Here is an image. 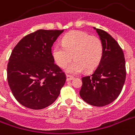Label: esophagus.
Instances as JSON below:
<instances>
[{
    "instance_id": "34e87169",
    "label": "esophagus",
    "mask_w": 135,
    "mask_h": 135,
    "mask_svg": "<svg viewBox=\"0 0 135 135\" xmlns=\"http://www.w3.org/2000/svg\"><path fill=\"white\" fill-rule=\"evenodd\" d=\"M74 79V77L73 76H71V75H66V81H71V80H73Z\"/></svg>"
}]
</instances>
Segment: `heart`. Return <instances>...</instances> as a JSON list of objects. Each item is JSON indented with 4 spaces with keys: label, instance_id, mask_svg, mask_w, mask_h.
Returning a JSON list of instances; mask_svg holds the SVG:
<instances>
[{
    "label": "heart",
    "instance_id": "obj_1",
    "mask_svg": "<svg viewBox=\"0 0 135 135\" xmlns=\"http://www.w3.org/2000/svg\"><path fill=\"white\" fill-rule=\"evenodd\" d=\"M61 45L53 49V56L56 63L66 68L70 74H79L85 69L91 71L98 66L103 56V45L97 37H93L83 31H71L64 36Z\"/></svg>",
    "mask_w": 135,
    "mask_h": 135
}]
</instances>
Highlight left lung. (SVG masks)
<instances>
[{
    "label": "left lung",
    "instance_id": "obj_1",
    "mask_svg": "<svg viewBox=\"0 0 135 135\" xmlns=\"http://www.w3.org/2000/svg\"><path fill=\"white\" fill-rule=\"evenodd\" d=\"M95 30L103 45V56L92 74L82 77L79 94L88 104L102 107L111 103L120 94L126 68L124 53L117 41L105 31Z\"/></svg>",
    "mask_w": 135,
    "mask_h": 135
}]
</instances>
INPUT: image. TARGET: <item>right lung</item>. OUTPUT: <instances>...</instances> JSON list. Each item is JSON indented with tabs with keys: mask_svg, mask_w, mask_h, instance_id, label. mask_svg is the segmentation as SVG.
Wrapping results in <instances>:
<instances>
[{
	"mask_svg": "<svg viewBox=\"0 0 135 135\" xmlns=\"http://www.w3.org/2000/svg\"><path fill=\"white\" fill-rule=\"evenodd\" d=\"M63 30H38L25 36L14 47L7 68L8 85L23 106L40 110L52 104L66 76L54 64L51 47Z\"/></svg>",
	"mask_w": 135,
	"mask_h": 135,
	"instance_id": "1",
	"label": "right lung"
}]
</instances>
